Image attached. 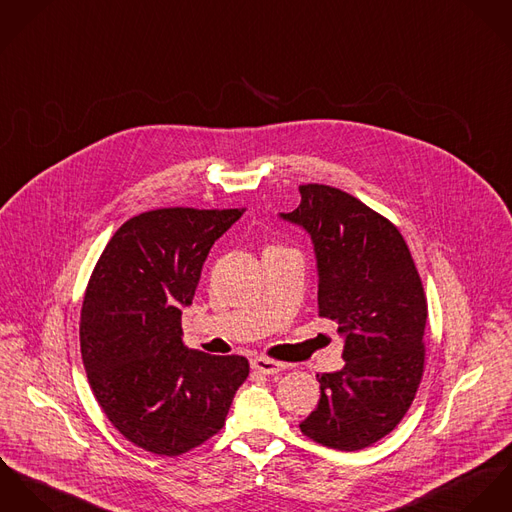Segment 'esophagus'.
<instances>
[{
  "mask_svg": "<svg viewBox=\"0 0 512 512\" xmlns=\"http://www.w3.org/2000/svg\"><path fill=\"white\" fill-rule=\"evenodd\" d=\"M251 367L263 375H277L283 371L284 363L281 361H275V359H269V357H255L251 359Z\"/></svg>",
  "mask_w": 512,
  "mask_h": 512,
  "instance_id": "esophagus-1",
  "label": "esophagus"
}]
</instances>
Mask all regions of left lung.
Returning <instances> with one entry per match:
<instances>
[{
	"mask_svg": "<svg viewBox=\"0 0 512 512\" xmlns=\"http://www.w3.org/2000/svg\"><path fill=\"white\" fill-rule=\"evenodd\" d=\"M284 220L306 229L318 259V314L338 322L345 365L316 375L320 402L300 424L310 440L363 450L397 428L424 373L428 302L397 226L355 196L300 184Z\"/></svg>",
	"mask_w": 512,
	"mask_h": 512,
	"instance_id": "8db88e82",
	"label": "left lung"
}]
</instances>
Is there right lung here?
Segmentation results:
<instances>
[{
    "instance_id": "1",
    "label": "right lung",
    "mask_w": 512,
    "mask_h": 512,
    "mask_svg": "<svg viewBox=\"0 0 512 512\" xmlns=\"http://www.w3.org/2000/svg\"><path fill=\"white\" fill-rule=\"evenodd\" d=\"M239 210L159 208L127 220L102 251L80 312L92 393L115 430L145 452L186 454L216 436L249 375L241 355L182 343V306Z\"/></svg>"
}]
</instances>
